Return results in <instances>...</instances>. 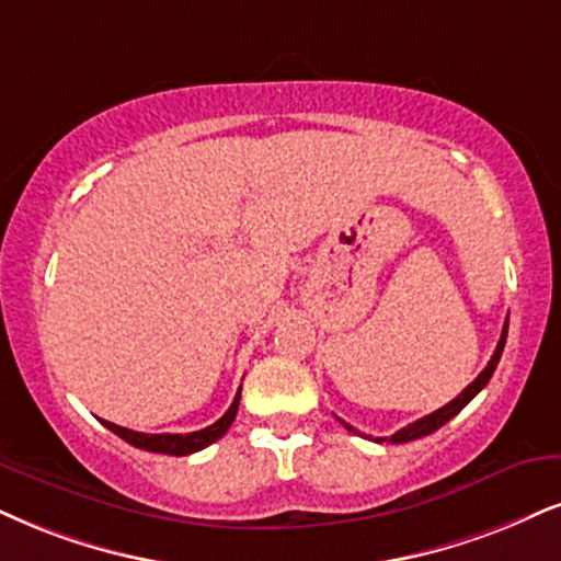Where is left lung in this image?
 <instances>
[{
  "instance_id": "1",
  "label": "left lung",
  "mask_w": 561,
  "mask_h": 561,
  "mask_svg": "<svg viewBox=\"0 0 561 561\" xmlns=\"http://www.w3.org/2000/svg\"><path fill=\"white\" fill-rule=\"evenodd\" d=\"M507 324H510V320H504V328H502V337H500V343H496V351H494V356L489 358V364H486V369L481 371L479 377L473 379L471 385L466 387V390L460 392L458 398L455 400H449L447 405H442L439 411H434V413H428V416H424V419H419V421H413V424H408V426H403L400 428V432H396L392 434V437H377V442H392V445H400V442H411V439H421V437H426V434H432V432H437L439 426H445L449 419L453 416H458V413L462 411V408H466L468 403H471V400L479 396V392L483 390V387H486V382L489 379H492V375H494V369H496V364H500V358H502V351H504V343H507ZM341 424L348 428V432H356L354 426H348L345 424V421H341ZM356 434H362V432H356ZM371 439V437H369Z\"/></svg>"
}]
</instances>
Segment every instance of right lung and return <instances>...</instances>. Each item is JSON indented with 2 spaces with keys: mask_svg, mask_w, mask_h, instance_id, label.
<instances>
[{
  "mask_svg": "<svg viewBox=\"0 0 561 561\" xmlns=\"http://www.w3.org/2000/svg\"><path fill=\"white\" fill-rule=\"evenodd\" d=\"M239 398H241V390L237 392V398H233L231 408H228V411L216 421V424L199 428V432H190V434H142V432H133V428L116 426V424H112V421H103V426L112 428L116 437L129 442V445L148 449V453L176 455L179 458V455L199 453V449H205L207 445H213V442L224 437V434L228 432V426H231L233 419H237Z\"/></svg>",
  "mask_w": 561,
  "mask_h": 561,
  "instance_id": "right-lung-1",
  "label": "right lung"
}]
</instances>
